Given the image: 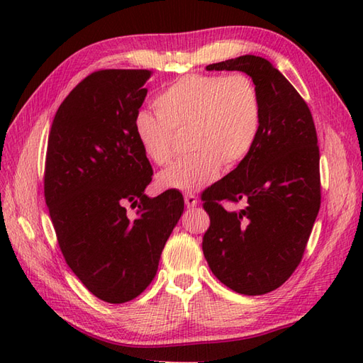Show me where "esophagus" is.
<instances>
[{"instance_id":"1","label":"esophagus","mask_w":363,"mask_h":363,"mask_svg":"<svg viewBox=\"0 0 363 363\" xmlns=\"http://www.w3.org/2000/svg\"><path fill=\"white\" fill-rule=\"evenodd\" d=\"M184 201H186L187 207H196L198 198L194 194H186V195H184Z\"/></svg>"}]
</instances>
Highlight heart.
I'll return each instance as SVG.
<instances>
[{
	"instance_id": "obj_1",
	"label": "heart",
	"mask_w": 363,
	"mask_h": 363,
	"mask_svg": "<svg viewBox=\"0 0 363 363\" xmlns=\"http://www.w3.org/2000/svg\"><path fill=\"white\" fill-rule=\"evenodd\" d=\"M159 113L138 111L133 133L143 154L165 165L174 152V130H189V156L157 176L164 189L194 191L250 156L262 125L256 84L243 73L186 74L154 99Z\"/></svg>"
}]
</instances>
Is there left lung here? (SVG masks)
Instances as JSON below:
<instances>
[{
	"label": "left lung",
	"mask_w": 363,
	"mask_h": 363,
	"mask_svg": "<svg viewBox=\"0 0 363 363\" xmlns=\"http://www.w3.org/2000/svg\"><path fill=\"white\" fill-rule=\"evenodd\" d=\"M206 68L250 76L259 90L262 125L250 156L201 196L211 217L203 252L226 287L265 295L299 265L320 211L317 130L304 99L267 59L246 54ZM223 199H243L247 206L226 211Z\"/></svg>",
	"instance_id": "8db88e82"
}]
</instances>
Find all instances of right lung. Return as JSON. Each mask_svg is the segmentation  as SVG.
Listing matches in <instances>:
<instances>
[{
	"mask_svg": "<svg viewBox=\"0 0 363 363\" xmlns=\"http://www.w3.org/2000/svg\"><path fill=\"white\" fill-rule=\"evenodd\" d=\"M150 70H99L59 106L45 160V201L67 265L111 304L137 298L156 276L184 211L177 190L145 195L152 168L133 133ZM138 207L129 218L125 206Z\"/></svg>",
	"mask_w": 363,
	"mask_h": 363,
	"instance_id": "right-lung-1",
	"label": "right lung"
}]
</instances>
